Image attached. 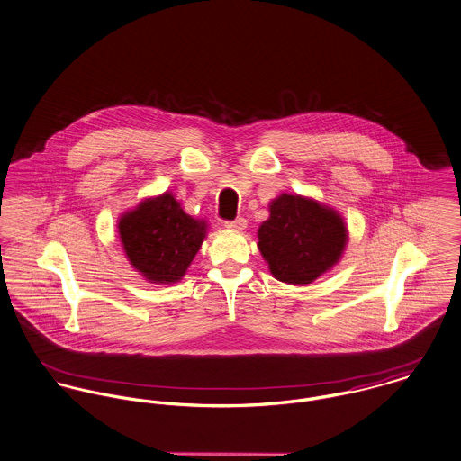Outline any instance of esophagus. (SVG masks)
<instances>
[{
    "label": "esophagus",
    "instance_id": "34e87169",
    "mask_svg": "<svg viewBox=\"0 0 461 461\" xmlns=\"http://www.w3.org/2000/svg\"><path fill=\"white\" fill-rule=\"evenodd\" d=\"M224 226H226V228H230V230H237V231H240V230H246L248 221H246L244 217H237V219H233V221H224Z\"/></svg>",
    "mask_w": 461,
    "mask_h": 461
}]
</instances>
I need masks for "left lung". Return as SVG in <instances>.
Here are the masks:
<instances>
[{
  "label": "left lung",
  "mask_w": 461,
  "mask_h": 461,
  "mask_svg": "<svg viewBox=\"0 0 461 461\" xmlns=\"http://www.w3.org/2000/svg\"><path fill=\"white\" fill-rule=\"evenodd\" d=\"M258 239L276 279L309 284L339 261L348 235L339 213L314 200L283 194L272 202Z\"/></svg>",
  "instance_id": "1"
}]
</instances>
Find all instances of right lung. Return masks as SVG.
Here are the masks:
<instances>
[{
	"label": "right lung",
	"mask_w": 461,
	"mask_h": 461,
	"mask_svg": "<svg viewBox=\"0 0 461 461\" xmlns=\"http://www.w3.org/2000/svg\"><path fill=\"white\" fill-rule=\"evenodd\" d=\"M207 224L184 212L165 193L145 200L137 211L122 215L119 235L131 265L154 283H176L205 239Z\"/></svg>",
	"instance_id": "add662e5"
}]
</instances>
